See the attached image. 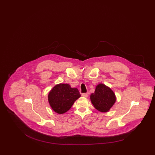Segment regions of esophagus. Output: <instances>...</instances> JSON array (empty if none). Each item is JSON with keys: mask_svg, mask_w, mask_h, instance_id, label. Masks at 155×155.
Wrapping results in <instances>:
<instances>
[{"mask_svg": "<svg viewBox=\"0 0 155 155\" xmlns=\"http://www.w3.org/2000/svg\"><path fill=\"white\" fill-rule=\"evenodd\" d=\"M88 93H84V94H82V96L85 97H87L88 96Z\"/></svg>", "mask_w": 155, "mask_h": 155, "instance_id": "esophagus-1", "label": "esophagus"}]
</instances>
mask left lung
Here are the masks:
<instances>
[{
  "label": "left lung",
  "instance_id": "obj_1",
  "mask_svg": "<svg viewBox=\"0 0 155 155\" xmlns=\"http://www.w3.org/2000/svg\"><path fill=\"white\" fill-rule=\"evenodd\" d=\"M90 99L95 108L103 113L110 110L116 101L114 92L103 84H99L96 86L95 91L91 95Z\"/></svg>",
  "mask_w": 155,
  "mask_h": 155
}]
</instances>
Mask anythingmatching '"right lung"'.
Masks as SVG:
<instances>
[{"instance_id":"1","label":"right lung","mask_w":155,"mask_h":155,"mask_svg":"<svg viewBox=\"0 0 155 155\" xmlns=\"http://www.w3.org/2000/svg\"><path fill=\"white\" fill-rule=\"evenodd\" d=\"M81 95L76 88H71L68 84H59L51 90L48 102L53 110L62 114L69 110L74 102Z\"/></svg>"}]
</instances>
